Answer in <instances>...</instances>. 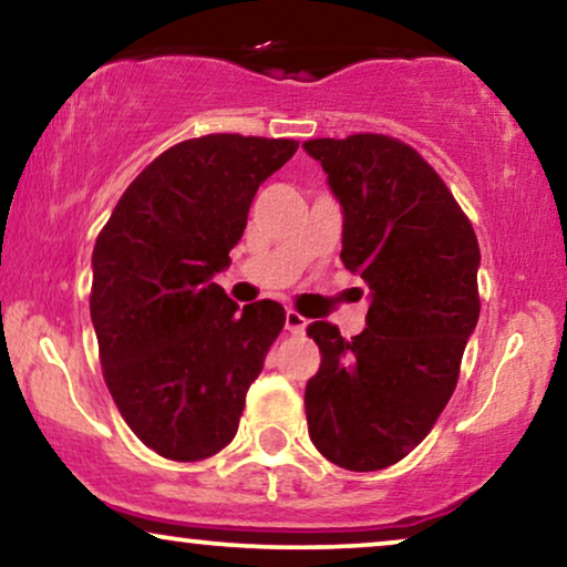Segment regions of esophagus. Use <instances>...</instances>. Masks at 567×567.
Masks as SVG:
<instances>
[{
    "mask_svg": "<svg viewBox=\"0 0 567 567\" xmlns=\"http://www.w3.org/2000/svg\"><path fill=\"white\" fill-rule=\"evenodd\" d=\"M306 327H308L306 316H300L298 311H292V308H290L288 313H285V329L292 331V334H303Z\"/></svg>",
    "mask_w": 567,
    "mask_h": 567,
    "instance_id": "obj_1",
    "label": "esophagus"
}]
</instances>
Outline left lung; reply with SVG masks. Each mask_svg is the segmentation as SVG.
<instances>
[{"mask_svg": "<svg viewBox=\"0 0 567 567\" xmlns=\"http://www.w3.org/2000/svg\"><path fill=\"white\" fill-rule=\"evenodd\" d=\"M344 213L342 261L371 288L368 327L344 339L313 321L306 386L313 446L350 472L402 462L454 394L480 319V244L425 157L389 134L308 140Z\"/></svg>", "mask_w": 567, "mask_h": 567, "instance_id": "left-lung-1", "label": "left lung"}]
</instances>
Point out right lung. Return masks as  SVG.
I'll list each match as a JSON object with an SVG mask.
<instances>
[{
    "mask_svg": "<svg viewBox=\"0 0 567 567\" xmlns=\"http://www.w3.org/2000/svg\"><path fill=\"white\" fill-rule=\"evenodd\" d=\"M296 140L207 134L155 157L93 248L90 319L103 379L132 433L171 462L236 435L246 391L285 327L275 300L244 306L213 282L244 236L256 188Z\"/></svg>",
    "mask_w": 567,
    "mask_h": 567,
    "instance_id": "right-lung-1",
    "label": "right lung"
}]
</instances>
